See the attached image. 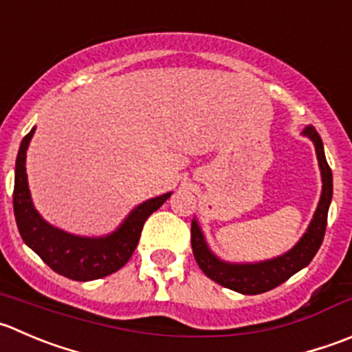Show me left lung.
<instances>
[{
  "instance_id": "8db88e82",
  "label": "left lung",
  "mask_w": 352,
  "mask_h": 352,
  "mask_svg": "<svg viewBox=\"0 0 352 352\" xmlns=\"http://www.w3.org/2000/svg\"><path fill=\"white\" fill-rule=\"evenodd\" d=\"M302 135H306L315 144L320 173H322V196H320L318 206H316L308 228L302 234V237L296 242L294 248L289 249L284 254L277 256V258L265 259V261H223L210 249L196 218L190 223V245H192L194 258H196L197 265L204 272V275L217 284L248 296L268 292L277 285L284 284L287 278L298 274L299 270L308 267L318 252L323 242V235H325L327 214H329L330 203H332V170L327 163L322 138L315 131V127H311V125L306 127L302 131Z\"/></svg>"
}]
</instances>
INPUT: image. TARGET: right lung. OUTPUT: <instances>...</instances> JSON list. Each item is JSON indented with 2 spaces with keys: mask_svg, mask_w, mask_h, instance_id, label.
Returning a JSON list of instances; mask_svg holds the SVG:
<instances>
[{
  "mask_svg": "<svg viewBox=\"0 0 352 352\" xmlns=\"http://www.w3.org/2000/svg\"><path fill=\"white\" fill-rule=\"evenodd\" d=\"M36 127L22 139L15 163L13 211L23 242L51 270L77 282L96 280L120 270L138 248L144 221L172 192L151 197L138 204L124 221L108 235L82 237L47 223L36 210L27 182L25 158Z\"/></svg>",
  "mask_w": 352,
  "mask_h": 352,
  "instance_id": "right-lung-1",
  "label": "right lung"
}]
</instances>
